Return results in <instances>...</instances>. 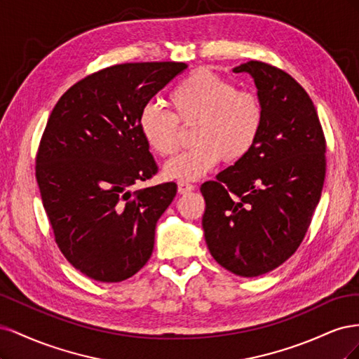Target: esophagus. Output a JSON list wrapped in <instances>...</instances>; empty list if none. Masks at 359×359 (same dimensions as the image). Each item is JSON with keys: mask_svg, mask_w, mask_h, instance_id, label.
Listing matches in <instances>:
<instances>
[{"mask_svg": "<svg viewBox=\"0 0 359 359\" xmlns=\"http://www.w3.org/2000/svg\"><path fill=\"white\" fill-rule=\"evenodd\" d=\"M194 190V186L190 182H186V181H180L178 182V193L180 194H186V193H190Z\"/></svg>", "mask_w": 359, "mask_h": 359, "instance_id": "34e87169", "label": "esophagus"}]
</instances>
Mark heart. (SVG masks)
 I'll return each instance as SVG.
<instances>
[{
  "label": "heart",
  "mask_w": 359,
  "mask_h": 359,
  "mask_svg": "<svg viewBox=\"0 0 359 359\" xmlns=\"http://www.w3.org/2000/svg\"><path fill=\"white\" fill-rule=\"evenodd\" d=\"M173 114L149 103L137 116L147 145L160 156L180 149V123L194 126L193 144L184 154L169 160L163 173L169 180L193 181L214 169L222 158L243 160L253 149L264 126V104L259 97L208 70H196L180 81L169 94Z\"/></svg>",
  "instance_id": "obj_1"
}]
</instances>
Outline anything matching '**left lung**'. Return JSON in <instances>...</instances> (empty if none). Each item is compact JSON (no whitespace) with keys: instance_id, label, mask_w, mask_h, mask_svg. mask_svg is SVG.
I'll list each match as a JSON object with an SVG mask.
<instances>
[{"instance_id":"obj_1","label":"left lung","mask_w":359,"mask_h":359,"mask_svg":"<svg viewBox=\"0 0 359 359\" xmlns=\"http://www.w3.org/2000/svg\"><path fill=\"white\" fill-rule=\"evenodd\" d=\"M248 73L264 104L253 149L201 186L202 227L211 256L240 277H257L287 260L302 243L327 172L323 130L306 90L262 61Z\"/></svg>"}]
</instances>
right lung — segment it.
I'll list each match as a JSON object with an SVG mask.
<instances>
[{
  "label": "right lung",
  "instance_id": "obj_1",
  "mask_svg": "<svg viewBox=\"0 0 359 359\" xmlns=\"http://www.w3.org/2000/svg\"><path fill=\"white\" fill-rule=\"evenodd\" d=\"M186 69L173 61L116 64L70 86L53 107L36 178L57 245L86 277L127 280L153 255L157 220L177 184L127 190L158 169L137 116Z\"/></svg>",
  "mask_w": 359,
  "mask_h": 359
}]
</instances>
